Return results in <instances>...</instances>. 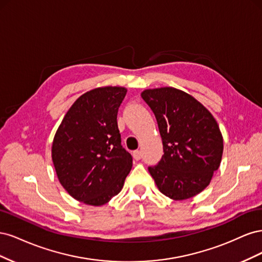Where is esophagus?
Returning <instances> with one entry per match:
<instances>
[{
  "instance_id": "obj_1",
  "label": "esophagus",
  "mask_w": 262,
  "mask_h": 262,
  "mask_svg": "<svg viewBox=\"0 0 262 262\" xmlns=\"http://www.w3.org/2000/svg\"><path fill=\"white\" fill-rule=\"evenodd\" d=\"M132 156H133V158H134V161H140L141 157H142L141 150H134V152L132 153Z\"/></svg>"
}]
</instances>
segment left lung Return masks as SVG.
I'll list each match as a JSON object with an SVG mask.
<instances>
[{
  "label": "left lung",
  "instance_id": "1",
  "mask_svg": "<svg viewBox=\"0 0 262 262\" xmlns=\"http://www.w3.org/2000/svg\"><path fill=\"white\" fill-rule=\"evenodd\" d=\"M142 98L158 124L164 155L148 171L160 191L186 200L207 188L223 154V137L209 110L173 87L145 90Z\"/></svg>",
  "mask_w": 262,
  "mask_h": 262
}]
</instances>
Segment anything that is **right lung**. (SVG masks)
Listing matches in <instances>:
<instances>
[{"mask_svg":"<svg viewBox=\"0 0 262 262\" xmlns=\"http://www.w3.org/2000/svg\"><path fill=\"white\" fill-rule=\"evenodd\" d=\"M126 89L106 86L83 94L71 106L52 143L60 184L85 204L102 205L121 191L132 156L121 145L117 115Z\"/></svg>","mask_w":262,"mask_h":262,"instance_id":"right-lung-1","label":"right lung"}]
</instances>
